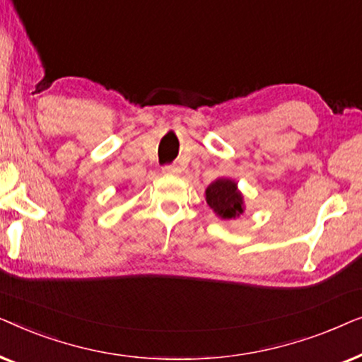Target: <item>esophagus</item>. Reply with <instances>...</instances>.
Masks as SVG:
<instances>
[{
	"label": "esophagus",
	"instance_id": "34e87169",
	"mask_svg": "<svg viewBox=\"0 0 362 362\" xmlns=\"http://www.w3.org/2000/svg\"><path fill=\"white\" fill-rule=\"evenodd\" d=\"M180 171H181L180 166H176V165L163 166V173H165V175H177Z\"/></svg>",
	"mask_w": 362,
	"mask_h": 362
}]
</instances>
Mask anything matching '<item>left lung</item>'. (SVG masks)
Instances as JSON below:
<instances>
[{"instance_id":"1","label":"left lung","mask_w":362,"mask_h":362,"mask_svg":"<svg viewBox=\"0 0 362 362\" xmlns=\"http://www.w3.org/2000/svg\"><path fill=\"white\" fill-rule=\"evenodd\" d=\"M206 201L221 219H235L244 214V196L237 189V182L219 177L206 189Z\"/></svg>"}]
</instances>
